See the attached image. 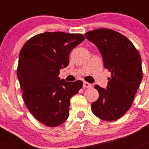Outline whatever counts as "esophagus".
Returning a JSON list of instances; mask_svg holds the SVG:
<instances>
[{
    "label": "esophagus",
    "instance_id": "1",
    "mask_svg": "<svg viewBox=\"0 0 149 149\" xmlns=\"http://www.w3.org/2000/svg\"><path fill=\"white\" fill-rule=\"evenodd\" d=\"M83 86H84V88H91L92 86H93V85H92L91 84H89V83H87V82H86V81H84V84H83Z\"/></svg>",
    "mask_w": 149,
    "mask_h": 149
}]
</instances>
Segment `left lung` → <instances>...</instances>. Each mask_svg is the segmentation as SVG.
I'll return each instance as SVG.
<instances>
[{
    "mask_svg": "<svg viewBox=\"0 0 149 149\" xmlns=\"http://www.w3.org/2000/svg\"><path fill=\"white\" fill-rule=\"evenodd\" d=\"M85 36L98 48L104 68L111 72L106 89L95 86L99 97L92 110L102 120L116 121L130 109L142 81L141 56L131 41L113 30L96 29Z\"/></svg>",
    "mask_w": 149,
    "mask_h": 149,
    "instance_id": "obj_1",
    "label": "left lung"
}]
</instances>
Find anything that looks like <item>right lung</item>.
Returning a JSON list of instances; mask_svg holds the SVG:
<instances>
[{
	"instance_id": "1",
	"label": "right lung",
	"mask_w": 149,
	"mask_h": 149,
	"mask_svg": "<svg viewBox=\"0 0 149 149\" xmlns=\"http://www.w3.org/2000/svg\"><path fill=\"white\" fill-rule=\"evenodd\" d=\"M85 39L82 34L45 32L30 38L19 53L17 77L27 109L39 122L56 127L69 116L70 99L83 82L59 77L68 66L71 51Z\"/></svg>"
}]
</instances>
